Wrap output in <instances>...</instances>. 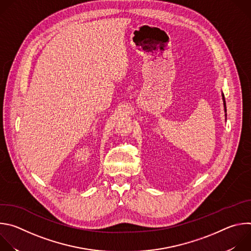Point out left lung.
Returning <instances> with one entry per match:
<instances>
[{"label": "left lung", "instance_id": "1", "mask_svg": "<svg viewBox=\"0 0 251 251\" xmlns=\"http://www.w3.org/2000/svg\"><path fill=\"white\" fill-rule=\"evenodd\" d=\"M222 96H223V101H224V107H225V116H226V99H225V95L224 93H222Z\"/></svg>", "mask_w": 251, "mask_h": 251}]
</instances>
